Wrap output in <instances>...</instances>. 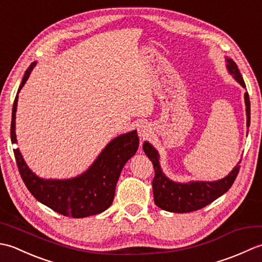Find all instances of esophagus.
<instances>
[{
  "mask_svg": "<svg viewBox=\"0 0 262 262\" xmlns=\"http://www.w3.org/2000/svg\"><path fill=\"white\" fill-rule=\"evenodd\" d=\"M137 133H138V136H140L141 138H145L149 135V133H151V127H149V125L145 124H141L138 125L137 127Z\"/></svg>",
  "mask_w": 262,
  "mask_h": 262,
  "instance_id": "1",
  "label": "esophagus"
}]
</instances>
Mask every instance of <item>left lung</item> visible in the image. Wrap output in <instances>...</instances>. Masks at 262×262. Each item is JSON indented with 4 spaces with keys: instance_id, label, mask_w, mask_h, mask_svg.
<instances>
[{
    "instance_id": "1",
    "label": "left lung",
    "mask_w": 262,
    "mask_h": 262,
    "mask_svg": "<svg viewBox=\"0 0 262 262\" xmlns=\"http://www.w3.org/2000/svg\"><path fill=\"white\" fill-rule=\"evenodd\" d=\"M226 69L237 83L246 88V83L238 71L234 60L225 57ZM244 102H246L247 113V127L250 126V100L248 92L244 93ZM143 149L148 159L152 161L154 168V179L152 182L154 203L161 209L171 211V213H189L205 207L216 200L222 194H224L234 182L240 170L241 161L233 168L226 177L215 181H189L177 182L169 179L161 169L160 154L152 144L144 142Z\"/></svg>"
}]
</instances>
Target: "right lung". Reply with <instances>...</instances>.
Instances as JSON below:
<instances>
[{
	"instance_id": "1",
	"label": "right lung",
	"mask_w": 262,
	"mask_h": 262,
	"mask_svg": "<svg viewBox=\"0 0 262 262\" xmlns=\"http://www.w3.org/2000/svg\"><path fill=\"white\" fill-rule=\"evenodd\" d=\"M31 63L25 72L13 102L11 120V142L18 143L15 135V113L19 92L31 71ZM140 145L136 130L128 132L111 140L86 171L70 179H42L29 169L19 148H14V157L22 180L28 190L38 202L64 216L73 219L102 213L114 202L117 181L126 162L134 157Z\"/></svg>"
}]
</instances>
